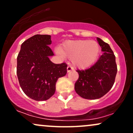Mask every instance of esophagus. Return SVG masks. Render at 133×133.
Wrapping results in <instances>:
<instances>
[{
  "label": "esophagus",
  "instance_id": "esophagus-1",
  "mask_svg": "<svg viewBox=\"0 0 133 133\" xmlns=\"http://www.w3.org/2000/svg\"><path fill=\"white\" fill-rule=\"evenodd\" d=\"M73 70H74V68L70 66V65H69V66H68V68H67V71H68V72H69L73 71Z\"/></svg>",
  "mask_w": 133,
  "mask_h": 133
}]
</instances>
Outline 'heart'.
Returning a JSON list of instances; mask_svg holds the SVG:
<instances>
[{
	"label": "heart",
	"instance_id": "obj_1",
	"mask_svg": "<svg viewBox=\"0 0 133 133\" xmlns=\"http://www.w3.org/2000/svg\"><path fill=\"white\" fill-rule=\"evenodd\" d=\"M59 55L72 59L74 65L80 69H86L92 65L100 52L99 44L94 41L77 40L65 42L60 49L56 50Z\"/></svg>",
	"mask_w": 133,
	"mask_h": 133
}]
</instances>
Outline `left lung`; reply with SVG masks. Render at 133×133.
<instances>
[{
  "instance_id": "8db88e82",
  "label": "left lung",
  "mask_w": 133,
  "mask_h": 133,
  "mask_svg": "<svg viewBox=\"0 0 133 133\" xmlns=\"http://www.w3.org/2000/svg\"><path fill=\"white\" fill-rule=\"evenodd\" d=\"M97 41L103 54L91 68L86 70H77L79 79L74 89L82 98L96 99L104 96L112 88L117 74L116 57L108 43L100 38Z\"/></svg>"
}]
</instances>
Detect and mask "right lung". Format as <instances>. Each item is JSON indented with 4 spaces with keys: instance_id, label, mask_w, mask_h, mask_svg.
I'll return each mask as SVG.
<instances>
[{
    "instance_id": "add662e5",
    "label": "right lung",
    "mask_w": 133,
    "mask_h": 133,
    "mask_svg": "<svg viewBox=\"0 0 133 133\" xmlns=\"http://www.w3.org/2000/svg\"><path fill=\"white\" fill-rule=\"evenodd\" d=\"M49 35L37 34L22 44L17 58V75L22 91L36 101H45L54 95L59 77L67 73V64H54V53L49 45Z\"/></svg>"
}]
</instances>
